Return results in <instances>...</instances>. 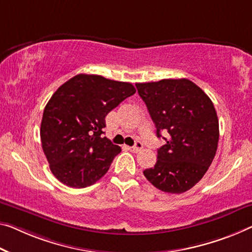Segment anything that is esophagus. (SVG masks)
I'll return each instance as SVG.
<instances>
[{"instance_id": "34e87169", "label": "esophagus", "mask_w": 252, "mask_h": 252, "mask_svg": "<svg viewBox=\"0 0 252 252\" xmlns=\"http://www.w3.org/2000/svg\"><path fill=\"white\" fill-rule=\"evenodd\" d=\"M142 149H143V144H142V142H139V141L135 143L134 146H130V148H129L131 152H134V153L139 152V151H142Z\"/></svg>"}]
</instances>
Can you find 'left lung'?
<instances>
[{
  "mask_svg": "<svg viewBox=\"0 0 252 252\" xmlns=\"http://www.w3.org/2000/svg\"><path fill=\"white\" fill-rule=\"evenodd\" d=\"M136 88L158 137L165 141L158 149L156 165L143 173L162 191H187L204 177L218 150L220 131L214 104L188 79L137 83Z\"/></svg>",
  "mask_w": 252,
  "mask_h": 252,
  "instance_id": "obj_1",
  "label": "left lung"
}]
</instances>
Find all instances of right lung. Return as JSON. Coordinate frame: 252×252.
I'll return each mask as SVG.
<instances>
[{"label":"right lung","mask_w":252,"mask_h":252,"mask_svg":"<svg viewBox=\"0 0 252 252\" xmlns=\"http://www.w3.org/2000/svg\"><path fill=\"white\" fill-rule=\"evenodd\" d=\"M135 92L131 83L94 74H77L57 89L44 109L40 138L62 184L84 188L106 175L122 149L102 136L104 118Z\"/></svg>","instance_id":"add662e5"}]
</instances>
